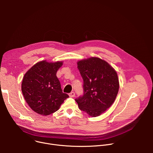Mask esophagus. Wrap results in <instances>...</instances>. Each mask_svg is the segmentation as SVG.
I'll list each match as a JSON object with an SVG mask.
<instances>
[{
  "instance_id": "1",
  "label": "esophagus",
  "mask_w": 153,
  "mask_h": 153,
  "mask_svg": "<svg viewBox=\"0 0 153 153\" xmlns=\"http://www.w3.org/2000/svg\"><path fill=\"white\" fill-rule=\"evenodd\" d=\"M74 96H75V93H74V92H71V93L69 94V96H70V97H74Z\"/></svg>"
}]
</instances>
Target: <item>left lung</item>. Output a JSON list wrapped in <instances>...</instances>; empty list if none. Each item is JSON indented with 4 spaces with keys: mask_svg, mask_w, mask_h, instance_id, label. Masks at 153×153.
I'll use <instances>...</instances> for the list:
<instances>
[{
    "mask_svg": "<svg viewBox=\"0 0 153 153\" xmlns=\"http://www.w3.org/2000/svg\"><path fill=\"white\" fill-rule=\"evenodd\" d=\"M77 63L83 80L84 93L76 101L80 110L91 117L99 116L116 98L119 88L117 72L107 62L96 57Z\"/></svg>",
    "mask_w": 153,
    "mask_h": 153,
    "instance_id": "left-lung-1",
    "label": "left lung"
}]
</instances>
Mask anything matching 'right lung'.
Wrapping results in <instances>:
<instances>
[{
  "instance_id": "right-lung-1",
  "label": "right lung",
  "mask_w": 153,
  "mask_h": 153,
  "mask_svg": "<svg viewBox=\"0 0 153 153\" xmlns=\"http://www.w3.org/2000/svg\"><path fill=\"white\" fill-rule=\"evenodd\" d=\"M62 65V61H40L24 76L22 92L31 110L39 114L48 116L57 111L64 100L69 97L62 92L56 76Z\"/></svg>"
}]
</instances>
